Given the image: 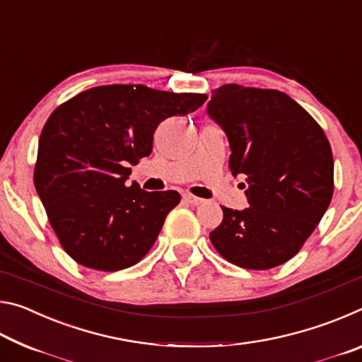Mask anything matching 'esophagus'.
<instances>
[{
	"label": "esophagus",
	"instance_id": "esophagus-1",
	"mask_svg": "<svg viewBox=\"0 0 362 362\" xmlns=\"http://www.w3.org/2000/svg\"><path fill=\"white\" fill-rule=\"evenodd\" d=\"M183 199H185L187 203H189V204H194V206H199V204H203V203H204V199H201V198H198V196L189 194V193H185V194H183Z\"/></svg>",
	"mask_w": 362,
	"mask_h": 362
}]
</instances>
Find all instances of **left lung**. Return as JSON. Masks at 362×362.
Wrapping results in <instances>:
<instances>
[{
  "instance_id": "8db88e82",
  "label": "left lung",
  "mask_w": 362,
  "mask_h": 362,
  "mask_svg": "<svg viewBox=\"0 0 362 362\" xmlns=\"http://www.w3.org/2000/svg\"><path fill=\"white\" fill-rule=\"evenodd\" d=\"M207 115L230 142L233 175H246L249 207H222L211 231L217 252L247 269L278 267L296 255L327 211L334 158L321 126L276 89L223 84ZM244 187V185H243Z\"/></svg>"
}]
</instances>
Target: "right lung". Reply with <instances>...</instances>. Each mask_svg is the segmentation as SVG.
<instances>
[{
  "label": "right lung",
  "mask_w": 362,
  "mask_h": 362,
  "mask_svg": "<svg viewBox=\"0 0 362 362\" xmlns=\"http://www.w3.org/2000/svg\"><path fill=\"white\" fill-rule=\"evenodd\" d=\"M206 99L110 84L54 110L42 127L33 180L49 223L73 260L118 272L144 259L180 194L145 192L136 182L127 187L129 166L150 155L159 122L192 113Z\"/></svg>",
  "instance_id": "right-lung-1"
}]
</instances>
